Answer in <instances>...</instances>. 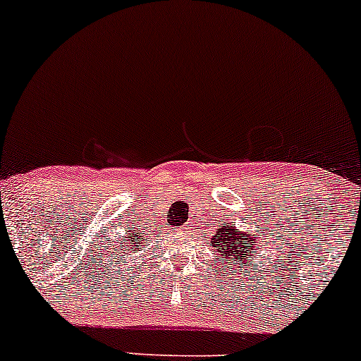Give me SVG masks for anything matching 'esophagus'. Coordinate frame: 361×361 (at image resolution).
Here are the masks:
<instances>
[{
    "instance_id": "34e87169",
    "label": "esophagus",
    "mask_w": 361,
    "mask_h": 361,
    "mask_svg": "<svg viewBox=\"0 0 361 361\" xmlns=\"http://www.w3.org/2000/svg\"><path fill=\"white\" fill-rule=\"evenodd\" d=\"M182 230H184V232H192V225H191V224H189V225H185L184 228H182Z\"/></svg>"
}]
</instances>
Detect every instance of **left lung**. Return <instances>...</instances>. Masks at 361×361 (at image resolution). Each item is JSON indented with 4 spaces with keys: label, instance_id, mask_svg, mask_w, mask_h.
Returning a JSON list of instances; mask_svg holds the SVG:
<instances>
[{
    "label": "left lung",
    "instance_id": "obj_1",
    "mask_svg": "<svg viewBox=\"0 0 361 361\" xmlns=\"http://www.w3.org/2000/svg\"><path fill=\"white\" fill-rule=\"evenodd\" d=\"M252 245L254 244H250V242L247 240V235L235 232V226H228V225H225L224 228L218 230L212 238L213 252H220V256H225L226 259H230L232 268L233 266L244 264L245 261L250 262L249 256H254V250H250L249 252V249Z\"/></svg>",
    "mask_w": 361,
    "mask_h": 361
}]
</instances>
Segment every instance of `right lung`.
<instances>
[{
	"label": "right lung",
	"mask_w": 361,
	"mask_h": 361,
	"mask_svg": "<svg viewBox=\"0 0 361 361\" xmlns=\"http://www.w3.org/2000/svg\"><path fill=\"white\" fill-rule=\"evenodd\" d=\"M137 238H140V235H137V237H135V240H133V242H135V244H140V240H137ZM136 247H140V245H133L131 249H136Z\"/></svg>",
	"instance_id": "1"
}]
</instances>
